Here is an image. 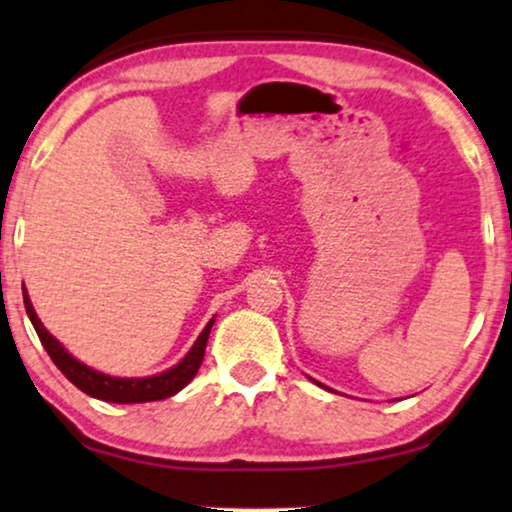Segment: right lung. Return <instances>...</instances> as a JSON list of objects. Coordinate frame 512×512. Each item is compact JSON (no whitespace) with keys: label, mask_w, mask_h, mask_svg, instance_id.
Returning a JSON list of instances; mask_svg holds the SVG:
<instances>
[{"label":"right lung","mask_w":512,"mask_h":512,"mask_svg":"<svg viewBox=\"0 0 512 512\" xmlns=\"http://www.w3.org/2000/svg\"><path fill=\"white\" fill-rule=\"evenodd\" d=\"M23 301H25V310H28V317L35 327L39 341H42L44 350L49 353V357L56 364L58 369L63 371L65 378L70 383L82 390V393L96 397V400L103 402H115V404H136V402H155V400H167V397L176 395L178 390H183L188 383L195 378L199 364L204 360V350H207V341H209V331L214 327V320H209L207 327H204L202 334L197 336L195 345L190 348V353L183 357L176 367H171L162 374L155 376H145V378H119V376H108L101 374V371L86 367L84 362H79L72 357L68 350L63 348L61 343L53 338L39 317L32 308L28 291L23 287Z\"/></svg>","instance_id":"right-lung-1"}]
</instances>
